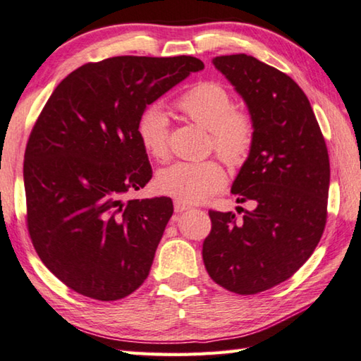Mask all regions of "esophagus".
I'll list each match as a JSON object with an SVG mask.
<instances>
[{"label": "esophagus", "instance_id": "obj_1", "mask_svg": "<svg viewBox=\"0 0 361 361\" xmlns=\"http://www.w3.org/2000/svg\"><path fill=\"white\" fill-rule=\"evenodd\" d=\"M190 209V204H187V202H183V201H180V200H176L174 201V210L178 214H180V212H183V210H188Z\"/></svg>", "mask_w": 361, "mask_h": 361}]
</instances>
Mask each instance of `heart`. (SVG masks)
Masks as SVG:
<instances>
[{"label":"heart","instance_id":"obj_1","mask_svg":"<svg viewBox=\"0 0 361 361\" xmlns=\"http://www.w3.org/2000/svg\"><path fill=\"white\" fill-rule=\"evenodd\" d=\"M178 110L210 132V147L229 166H242L255 146L256 127L248 111L234 108L226 87L215 81L193 85L176 102ZM137 135L152 159L169 157V122L165 110L154 105L141 113ZM226 185V171L219 160L176 161L163 168L155 179L160 193L183 202H200Z\"/></svg>","mask_w":361,"mask_h":361}]
</instances>
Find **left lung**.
I'll use <instances>...</instances> for the list:
<instances>
[{
    "label": "left lung",
    "mask_w": 361,
    "mask_h": 361,
    "mask_svg": "<svg viewBox=\"0 0 361 361\" xmlns=\"http://www.w3.org/2000/svg\"><path fill=\"white\" fill-rule=\"evenodd\" d=\"M214 64L255 121L253 151L231 190L237 202L251 201L253 209L242 220L209 210L212 229L202 243V261L221 288L253 295L286 281L321 240L329 151L308 97L286 73L243 53L216 56Z\"/></svg>",
    "instance_id": "8db88e82"
}]
</instances>
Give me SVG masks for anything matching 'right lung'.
I'll use <instances>...</instances> for the list:
<instances>
[{"label":"right lung","instance_id":"1","mask_svg":"<svg viewBox=\"0 0 361 361\" xmlns=\"http://www.w3.org/2000/svg\"><path fill=\"white\" fill-rule=\"evenodd\" d=\"M201 69L193 56H114L78 67L47 100L25 151L26 226L67 288L111 302L145 283L173 201H124L152 178L137 124L147 105Z\"/></svg>","mask_w":361,"mask_h":361}]
</instances>
